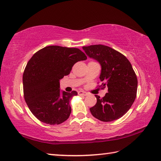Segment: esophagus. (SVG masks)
Here are the masks:
<instances>
[{
    "mask_svg": "<svg viewBox=\"0 0 161 161\" xmlns=\"http://www.w3.org/2000/svg\"><path fill=\"white\" fill-rule=\"evenodd\" d=\"M78 94L80 96H87V93L84 92V91H78Z\"/></svg>",
    "mask_w": 161,
    "mask_h": 161,
    "instance_id": "34e87169",
    "label": "esophagus"
}]
</instances>
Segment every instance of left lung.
I'll list each match as a JSON object with an SVG mask.
<instances>
[{
    "label": "left lung",
    "instance_id": "obj_1",
    "mask_svg": "<svg viewBox=\"0 0 161 161\" xmlns=\"http://www.w3.org/2000/svg\"><path fill=\"white\" fill-rule=\"evenodd\" d=\"M86 54L101 65V86L108 87L103 98L95 95L96 105L90 109L93 116L103 122L120 119L130 109L136 97L138 80L130 62L122 53L103 45L83 47Z\"/></svg>",
    "mask_w": 161,
    "mask_h": 161
}]
</instances>
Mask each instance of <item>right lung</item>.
<instances>
[{"label": "right lung", "mask_w": 161, "mask_h": 161, "mask_svg": "<svg viewBox=\"0 0 161 161\" xmlns=\"http://www.w3.org/2000/svg\"><path fill=\"white\" fill-rule=\"evenodd\" d=\"M86 59L78 48L51 45L36 52L28 61L23 76L24 98L39 120L53 125L69 117V101L78 93L60 92V80L69 74L75 63Z\"/></svg>", "instance_id": "obj_1"}]
</instances>
